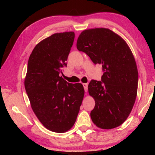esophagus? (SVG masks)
<instances>
[{
  "mask_svg": "<svg viewBox=\"0 0 155 155\" xmlns=\"http://www.w3.org/2000/svg\"><path fill=\"white\" fill-rule=\"evenodd\" d=\"M83 87H84V90H85V91H87V89H88V84L87 83H83Z\"/></svg>",
  "mask_w": 155,
  "mask_h": 155,
  "instance_id": "esophagus-1",
  "label": "esophagus"
}]
</instances>
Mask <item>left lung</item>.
<instances>
[{
    "label": "left lung",
    "mask_w": 155,
    "mask_h": 155,
    "mask_svg": "<svg viewBox=\"0 0 155 155\" xmlns=\"http://www.w3.org/2000/svg\"><path fill=\"white\" fill-rule=\"evenodd\" d=\"M77 47L103 67L101 81L91 80L88 85L96 103L91 120L103 129L119 127L129 115L137 96L138 72L132 52L121 37L104 28L83 31Z\"/></svg>",
    "instance_id": "left-lung-1"
}]
</instances>
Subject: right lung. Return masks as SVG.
Instances as JSON below:
<instances>
[{
    "instance_id": "right-lung-1",
    "label": "right lung",
    "mask_w": 155,
    "mask_h": 155,
    "mask_svg": "<svg viewBox=\"0 0 155 155\" xmlns=\"http://www.w3.org/2000/svg\"><path fill=\"white\" fill-rule=\"evenodd\" d=\"M74 40L72 31L54 33L37 44L28 59L25 90L37 117L52 132L73 127L85 94L82 84L60 77Z\"/></svg>"
}]
</instances>
